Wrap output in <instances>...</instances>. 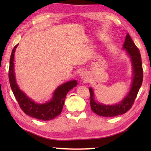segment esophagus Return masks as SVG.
I'll use <instances>...</instances> for the list:
<instances>
[{
    "mask_svg": "<svg viewBox=\"0 0 151 151\" xmlns=\"http://www.w3.org/2000/svg\"><path fill=\"white\" fill-rule=\"evenodd\" d=\"M81 77L83 80H87L88 78V73L86 72H82L81 74Z\"/></svg>",
    "mask_w": 151,
    "mask_h": 151,
    "instance_id": "34e87169",
    "label": "esophagus"
}]
</instances>
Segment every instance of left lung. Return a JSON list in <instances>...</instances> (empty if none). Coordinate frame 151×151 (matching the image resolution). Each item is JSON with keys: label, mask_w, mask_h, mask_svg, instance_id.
<instances>
[{"label": "left lung", "mask_w": 151, "mask_h": 151, "mask_svg": "<svg viewBox=\"0 0 151 151\" xmlns=\"http://www.w3.org/2000/svg\"><path fill=\"white\" fill-rule=\"evenodd\" d=\"M123 49L126 50L131 59L133 68V80L130 90L123 100L114 105H104L95 101L93 89L89 88L90 105L92 111L102 117H114L125 114L129 111L134 102L143 82V67L140 52L134 44L129 34H127Z\"/></svg>", "instance_id": "obj_1"}]
</instances>
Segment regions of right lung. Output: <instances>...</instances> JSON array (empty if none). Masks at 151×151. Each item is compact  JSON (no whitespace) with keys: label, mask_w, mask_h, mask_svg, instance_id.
<instances>
[{"label":"right lung","mask_w":151,"mask_h":151,"mask_svg":"<svg viewBox=\"0 0 151 151\" xmlns=\"http://www.w3.org/2000/svg\"><path fill=\"white\" fill-rule=\"evenodd\" d=\"M18 45L12 50L9 67V81L16 100L21 110L29 116L43 121H49L59 115L62 111L66 95L70 89L77 85L76 81L67 82L60 86L54 91L50 101L45 104L36 103L22 92L17 84L14 72V53Z\"/></svg>","instance_id":"obj_1"}]
</instances>
